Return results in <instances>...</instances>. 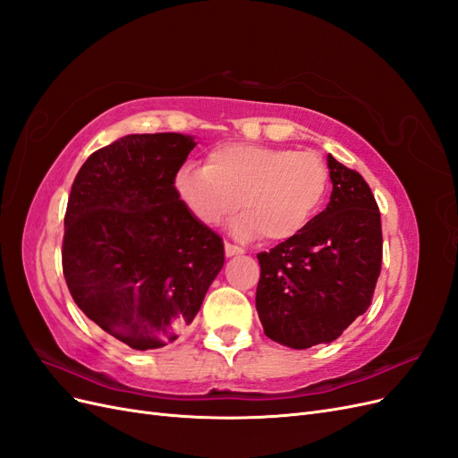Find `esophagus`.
I'll use <instances>...</instances> for the list:
<instances>
[{
  "label": "esophagus",
  "instance_id": "esophagus-1",
  "mask_svg": "<svg viewBox=\"0 0 458 458\" xmlns=\"http://www.w3.org/2000/svg\"><path fill=\"white\" fill-rule=\"evenodd\" d=\"M241 254H244L242 248L234 246V244H231V242H225V256H227V258H233V256H241Z\"/></svg>",
  "mask_w": 458,
  "mask_h": 458
}]
</instances>
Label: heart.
<instances>
[{
	"label": "heart",
	"instance_id": "obj_1",
	"mask_svg": "<svg viewBox=\"0 0 458 458\" xmlns=\"http://www.w3.org/2000/svg\"><path fill=\"white\" fill-rule=\"evenodd\" d=\"M330 174L315 152L225 143L210 150L206 165H185L175 189L199 221L219 225L239 204L229 229L237 239L266 234L273 242L298 237L321 212Z\"/></svg>",
	"mask_w": 458,
	"mask_h": 458
}]
</instances>
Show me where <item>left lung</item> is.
<instances>
[{
	"instance_id": "1",
	"label": "left lung",
	"mask_w": 458,
	"mask_h": 458,
	"mask_svg": "<svg viewBox=\"0 0 458 458\" xmlns=\"http://www.w3.org/2000/svg\"><path fill=\"white\" fill-rule=\"evenodd\" d=\"M332 195L298 237L259 252L256 310L266 336L293 350L330 344L363 315L382 266V225L370 187L327 157Z\"/></svg>"
}]
</instances>
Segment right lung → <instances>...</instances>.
I'll return each mask as SVG.
<instances>
[{"mask_svg": "<svg viewBox=\"0 0 458 458\" xmlns=\"http://www.w3.org/2000/svg\"><path fill=\"white\" fill-rule=\"evenodd\" d=\"M192 135H123L81 165L64 216L63 273L76 306L137 352L179 338L225 263L224 241L179 199Z\"/></svg>", "mask_w": 458, "mask_h": 458, "instance_id": "1", "label": "right lung"}]
</instances>
